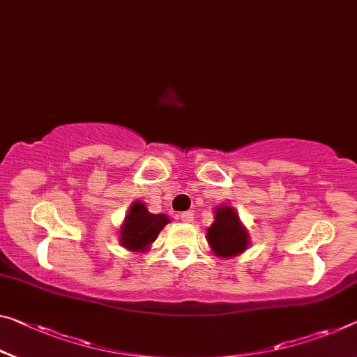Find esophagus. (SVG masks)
<instances>
[{
    "label": "esophagus",
    "mask_w": 357,
    "mask_h": 357,
    "mask_svg": "<svg viewBox=\"0 0 357 357\" xmlns=\"http://www.w3.org/2000/svg\"><path fill=\"white\" fill-rule=\"evenodd\" d=\"M180 220L185 222V223H191L195 220L193 212H182V213H180Z\"/></svg>",
    "instance_id": "34e87169"
}]
</instances>
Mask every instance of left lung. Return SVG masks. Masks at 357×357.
<instances>
[{"label": "left lung", "instance_id": "obj_1", "mask_svg": "<svg viewBox=\"0 0 357 357\" xmlns=\"http://www.w3.org/2000/svg\"><path fill=\"white\" fill-rule=\"evenodd\" d=\"M206 239L218 259H233L245 252L250 244L248 228L241 222L234 207L220 204L213 211V223L207 228Z\"/></svg>", "mask_w": 357, "mask_h": 357}]
</instances>
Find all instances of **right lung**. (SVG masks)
<instances>
[{"label":"right lung","instance_id":"obj_1","mask_svg":"<svg viewBox=\"0 0 357 357\" xmlns=\"http://www.w3.org/2000/svg\"><path fill=\"white\" fill-rule=\"evenodd\" d=\"M171 222L166 213H151L145 202L134 201L119 227V244L130 252H146Z\"/></svg>","mask_w":357,"mask_h":357}]
</instances>
